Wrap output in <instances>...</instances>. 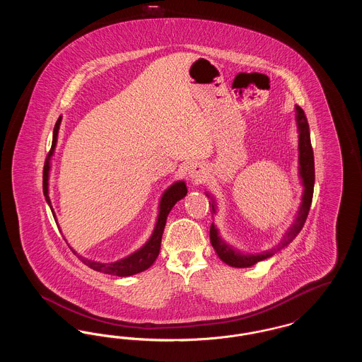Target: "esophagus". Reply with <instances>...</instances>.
<instances>
[{
	"label": "esophagus",
	"mask_w": 362,
	"mask_h": 362,
	"mask_svg": "<svg viewBox=\"0 0 362 362\" xmlns=\"http://www.w3.org/2000/svg\"><path fill=\"white\" fill-rule=\"evenodd\" d=\"M189 175L191 179L197 180V182H201L204 177H205V168L202 164L199 163H195L189 167Z\"/></svg>",
	"instance_id": "1"
}]
</instances>
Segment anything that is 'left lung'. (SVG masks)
<instances>
[{
    "label": "left lung",
    "instance_id": "obj_1",
    "mask_svg": "<svg viewBox=\"0 0 362 362\" xmlns=\"http://www.w3.org/2000/svg\"><path fill=\"white\" fill-rule=\"evenodd\" d=\"M296 111H297V124H298V132H300V134H298L300 176H301L303 185H304L303 202H301V206H300V210H298V216H297L294 224L288 229V232L285 233L284 239L281 240L278 245H276L272 250H267L264 252L257 254V255L240 254L236 250H233L232 247H229L228 244H225L224 241L220 239L216 226L211 224V226H210V241H211V245L216 250V252H217V255L220 257V259L225 262L226 264H229V266H233V267H250V266H254L255 263H258L260 260H264V259L273 257L279 250H282L286 245H289L296 239V236L300 233V230L303 229V226L305 224V220H307L308 213H310L312 197H313L315 161H313V149H312V145H310V124H308V121H307L305 112L298 105H296ZM211 210L214 211V204H211Z\"/></svg>",
    "mask_w": 362,
    "mask_h": 362
}]
</instances>
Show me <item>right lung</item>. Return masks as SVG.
Wrapping results in <instances>:
<instances>
[{"instance_id": "1", "label": "right lung", "mask_w": 362, "mask_h": 362, "mask_svg": "<svg viewBox=\"0 0 362 362\" xmlns=\"http://www.w3.org/2000/svg\"><path fill=\"white\" fill-rule=\"evenodd\" d=\"M59 124H61V117L58 118V121L54 126L52 149L47 155V158L45 161V167H43V194L46 197L47 204L50 205L52 211V201L49 198V171H50V157H52L55 144H57ZM186 194H187V187H186L185 182H176L175 185H173L170 189L164 192V195L160 201V213H158V218H157V223H156L153 235L151 236V239L142 248H139L137 252L132 254L127 258L121 259V260H117V262H112V263H100V262H93V260L83 258V257L77 255V252L73 251L70 247L69 248L73 251V254L77 255L84 264H86L90 269H93V270H96V272L118 276H129L141 273V272L149 269L153 264L156 258L158 257L160 247H161V238H163V232H164L165 223H167V216L171 211L173 205L177 201H180ZM52 216H54V220H55L54 211H52Z\"/></svg>"}]
</instances>
